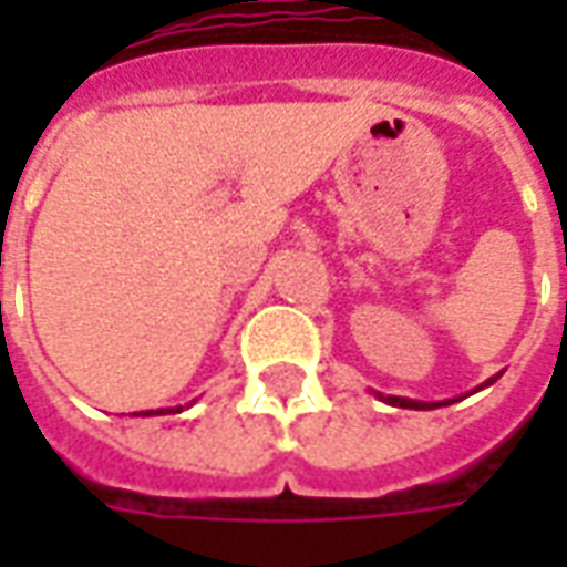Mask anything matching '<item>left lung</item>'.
I'll return each instance as SVG.
<instances>
[{"instance_id": "obj_1", "label": "left lung", "mask_w": 567, "mask_h": 567, "mask_svg": "<svg viewBox=\"0 0 567 567\" xmlns=\"http://www.w3.org/2000/svg\"><path fill=\"white\" fill-rule=\"evenodd\" d=\"M385 401L394 406H404V410H425V406H434V404H422V401H410V398H385ZM446 404H452V401H446Z\"/></svg>"}]
</instances>
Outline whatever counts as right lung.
Here are the masks:
<instances>
[{
    "mask_svg": "<svg viewBox=\"0 0 567 567\" xmlns=\"http://www.w3.org/2000/svg\"><path fill=\"white\" fill-rule=\"evenodd\" d=\"M178 410H182V406H175V413H178ZM157 413H161V410H157ZM166 413H173V410H166ZM145 416H151V410H148V413H145Z\"/></svg>",
    "mask_w": 567,
    "mask_h": 567,
    "instance_id": "right-lung-1",
    "label": "right lung"
}]
</instances>
